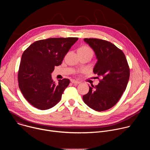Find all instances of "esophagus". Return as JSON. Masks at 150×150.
Instances as JSON below:
<instances>
[{"instance_id":"obj_1","label":"esophagus","mask_w":150,"mask_h":150,"mask_svg":"<svg viewBox=\"0 0 150 150\" xmlns=\"http://www.w3.org/2000/svg\"><path fill=\"white\" fill-rule=\"evenodd\" d=\"M71 82H72V83H74V85H78V83H80V82H79V81H76V80H75V79H71Z\"/></svg>"}]
</instances>
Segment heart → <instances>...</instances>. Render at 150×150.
I'll return each mask as SVG.
<instances>
[{
  "mask_svg": "<svg viewBox=\"0 0 150 150\" xmlns=\"http://www.w3.org/2000/svg\"><path fill=\"white\" fill-rule=\"evenodd\" d=\"M78 52H84V53H91L93 54L92 49L88 46H82L80 47L78 49Z\"/></svg>",
  "mask_w": 150,
  "mask_h": 150,
  "instance_id": "obj_1",
  "label": "heart"
}]
</instances>
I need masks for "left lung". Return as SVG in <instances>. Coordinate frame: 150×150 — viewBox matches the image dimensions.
<instances>
[{"label": "left lung", "mask_w": 150, "mask_h": 150, "mask_svg": "<svg viewBox=\"0 0 150 150\" xmlns=\"http://www.w3.org/2000/svg\"><path fill=\"white\" fill-rule=\"evenodd\" d=\"M93 49L97 62L93 69L102 79L94 87L90 86L83 101L97 112L113 107L125 91L129 79L130 70L123 52L112 42L98 38H84Z\"/></svg>", "instance_id": "8db88e82"}]
</instances>
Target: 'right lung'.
Masks as SVG:
<instances>
[{"instance_id":"add662e5","label":"right lung","mask_w":150,"mask_h":150,"mask_svg":"<svg viewBox=\"0 0 150 150\" xmlns=\"http://www.w3.org/2000/svg\"><path fill=\"white\" fill-rule=\"evenodd\" d=\"M77 37L50 38L36 41L23 53L18 79L19 88L25 98L34 108L47 110L57 104L70 80L52 78L54 67L60 65Z\"/></svg>"}]
</instances>
